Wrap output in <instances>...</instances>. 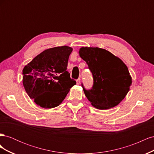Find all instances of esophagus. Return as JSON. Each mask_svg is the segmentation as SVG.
Listing matches in <instances>:
<instances>
[{
  "mask_svg": "<svg viewBox=\"0 0 154 154\" xmlns=\"http://www.w3.org/2000/svg\"><path fill=\"white\" fill-rule=\"evenodd\" d=\"M76 84L77 85H80V79L78 78V80H76Z\"/></svg>",
  "mask_w": 154,
  "mask_h": 154,
  "instance_id": "esophagus-1",
  "label": "esophagus"
}]
</instances>
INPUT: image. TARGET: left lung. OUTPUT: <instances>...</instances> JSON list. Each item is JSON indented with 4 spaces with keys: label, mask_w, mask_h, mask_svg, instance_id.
Instances as JSON below:
<instances>
[{
    "label": "left lung",
    "mask_w": 154,
    "mask_h": 154,
    "mask_svg": "<svg viewBox=\"0 0 154 154\" xmlns=\"http://www.w3.org/2000/svg\"><path fill=\"white\" fill-rule=\"evenodd\" d=\"M93 76L91 89L83 87L91 105L100 110L117 106L127 94L132 85V77L122 60L109 51L99 48L83 47L79 51Z\"/></svg>",
    "instance_id": "1"
}]
</instances>
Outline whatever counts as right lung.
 Instances as JSON below:
<instances>
[{
    "label": "right lung",
    "instance_id": "1",
    "mask_svg": "<svg viewBox=\"0 0 154 154\" xmlns=\"http://www.w3.org/2000/svg\"><path fill=\"white\" fill-rule=\"evenodd\" d=\"M72 51L66 45L48 49L23 69V85L36 105L45 109L58 106L76 84L67 71Z\"/></svg>",
    "mask_w": 154,
    "mask_h": 154
}]
</instances>
